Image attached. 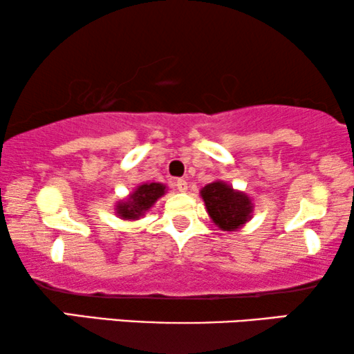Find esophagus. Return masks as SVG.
<instances>
[{
	"instance_id": "obj_1",
	"label": "esophagus",
	"mask_w": 354,
	"mask_h": 354,
	"mask_svg": "<svg viewBox=\"0 0 354 354\" xmlns=\"http://www.w3.org/2000/svg\"><path fill=\"white\" fill-rule=\"evenodd\" d=\"M176 188H177L178 192L185 193L188 190V183L183 180V178H178V180H176Z\"/></svg>"
}]
</instances>
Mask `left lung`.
<instances>
[{
  "instance_id": "obj_1",
  "label": "left lung",
  "mask_w": 354,
  "mask_h": 354,
  "mask_svg": "<svg viewBox=\"0 0 354 354\" xmlns=\"http://www.w3.org/2000/svg\"><path fill=\"white\" fill-rule=\"evenodd\" d=\"M206 212L219 230L235 232L248 224L253 217L254 205L250 195L235 190L224 180L207 183L200 190Z\"/></svg>"
}]
</instances>
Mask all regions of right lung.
Instances as JSON below:
<instances>
[{
  "label": "right lung",
  "instance_id": "1",
  "mask_svg": "<svg viewBox=\"0 0 354 354\" xmlns=\"http://www.w3.org/2000/svg\"><path fill=\"white\" fill-rule=\"evenodd\" d=\"M167 193V187L159 182H145L122 200L115 201V216L122 221H138L151 209L159 198Z\"/></svg>",
  "mask_w": 354,
  "mask_h": 354
}]
</instances>
